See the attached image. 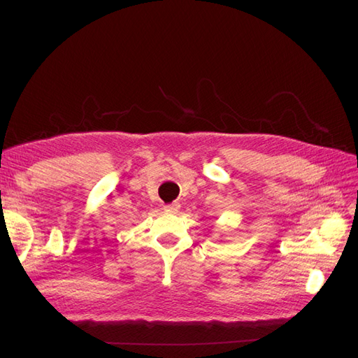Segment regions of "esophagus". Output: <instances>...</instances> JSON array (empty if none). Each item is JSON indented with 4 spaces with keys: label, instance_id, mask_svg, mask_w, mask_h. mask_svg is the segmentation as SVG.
Instances as JSON below:
<instances>
[{
    "label": "esophagus",
    "instance_id": "esophagus-1",
    "mask_svg": "<svg viewBox=\"0 0 358 358\" xmlns=\"http://www.w3.org/2000/svg\"><path fill=\"white\" fill-rule=\"evenodd\" d=\"M180 209V204L179 203H171V204H167L164 210L169 212V213H178Z\"/></svg>",
    "mask_w": 358,
    "mask_h": 358
}]
</instances>
